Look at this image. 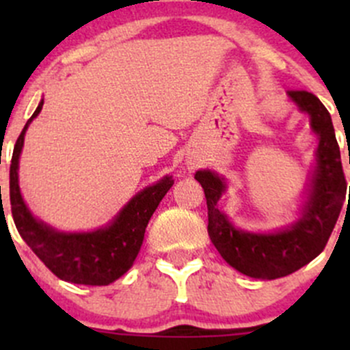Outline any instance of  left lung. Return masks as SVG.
Instances as JSON below:
<instances>
[{"instance_id": "1", "label": "left lung", "mask_w": 350, "mask_h": 350, "mask_svg": "<svg viewBox=\"0 0 350 350\" xmlns=\"http://www.w3.org/2000/svg\"><path fill=\"white\" fill-rule=\"evenodd\" d=\"M289 98L312 118L320 142L312 191L303 217L291 228L276 234H249L237 230L217 208L225 191L224 179L210 171H198L195 179L203 186L208 206V235L220 256L257 280H278L295 273L325 249L347 195L340 149L335 139L330 113L313 93L289 90Z\"/></svg>"}]
</instances>
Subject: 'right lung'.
Listing matches in <instances>:
<instances>
[{
  "label": "right lung",
  "mask_w": 350,
  "mask_h": 350,
  "mask_svg": "<svg viewBox=\"0 0 350 350\" xmlns=\"http://www.w3.org/2000/svg\"><path fill=\"white\" fill-rule=\"evenodd\" d=\"M44 101H40L23 126L10 165V203L16 230L35 256L59 280L74 284L107 286L132 267L142 247L147 224L162 198L174 185V179L165 176L157 185L149 186L133 196L108 227L90 234H61L52 230L31 217L25 206L18 186V159L25 132L31 120L40 113Z\"/></svg>",
  "instance_id": "add662e5"
}]
</instances>
